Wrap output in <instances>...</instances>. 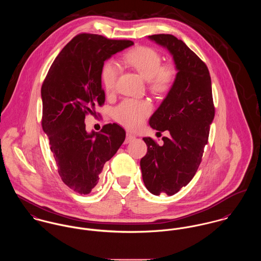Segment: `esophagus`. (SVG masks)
<instances>
[{
  "label": "esophagus",
  "instance_id": "34e87169",
  "mask_svg": "<svg viewBox=\"0 0 261 261\" xmlns=\"http://www.w3.org/2000/svg\"><path fill=\"white\" fill-rule=\"evenodd\" d=\"M135 139H136V137H135L134 135H132L130 133H126V138H125L124 143H125V144H128V143L133 142Z\"/></svg>",
  "mask_w": 261,
  "mask_h": 261
}]
</instances>
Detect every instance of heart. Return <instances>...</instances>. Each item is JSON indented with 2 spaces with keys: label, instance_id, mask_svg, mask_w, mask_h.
I'll use <instances>...</instances> for the list:
<instances>
[{
  "label": "heart",
  "instance_id": "1",
  "mask_svg": "<svg viewBox=\"0 0 261 261\" xmlns=\"http://www.w3.org/2000/svg\"><path fill=\"white\" fill-rule=\"evenodd\" d=\"M123 61L147 80L148 88L153 94H166L175 84L177 68L173 64H163L162 55L151 47L139 46L129 50L124 54ZM118 74L116 62L109 60L103 64L101 82L108 94L115 90ZM150 111L151 106L147 100L124 99L114 109L113 116L123 126L136 129L143 124Z\"/></svg>",
  "mask_w": 261,
  "mask_h": 261
}]
</instances>
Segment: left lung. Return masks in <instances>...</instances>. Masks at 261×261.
Masks as SVG:
<instances>
[{"label":"left lung","instance_id":"1","mask_svg":"<svg viewBox=\"0 0 261 261\" xmlns=\"http://www.w3.org/2000/svg\"><path fill=\"white\" fill-rule=\"evenodd\" d=\"M173 55L178 70L174 86L149 118L156 130H169L163 145L144 138L148 151L141 160L145 186L153 195L172 196L195 176L215 115L211 77L206 64L178 38L149 36Z\"/></svg>","mask_w":261,"mask_h":261}]
</instances>
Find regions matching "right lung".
Returning a JSON list of instances; mask_svg holds the SVG:
<instances>
[{
    "mask_svg": "<svg viewBox=\"0 0 261 261\" xmlns=\"http://www.w3.org/2000/svg\"><path fill=\"white\" fill-rule=\"evenodd\" d=\"M132 45L130 40L78 34L55 58L43 81V130L61 180L81 195L96 186L105 164L124 142L125 132L117 123H108L99 133L88 134L84 119L95 113V107L105 103V61Z\"/></svg>",
    "mask_w": 261,
    "mask_h": 261,
    "instance_id": "1",
    "label": "right lung"
}]
</instances>
